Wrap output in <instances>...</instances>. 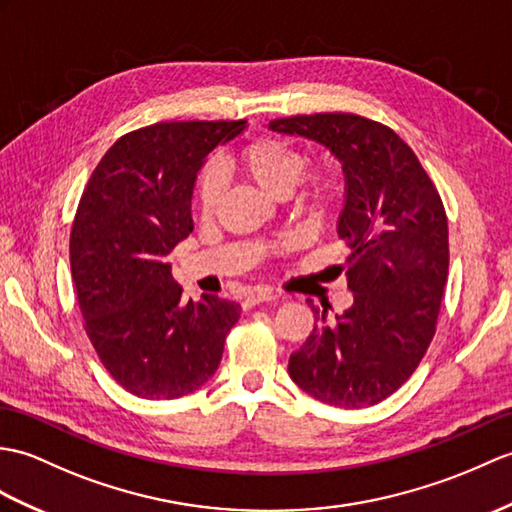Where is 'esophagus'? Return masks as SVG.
<instances>
[{"mask_svg": "<svg viewBox=\"0 0 512 512\" xmlns=\"http://www.w3.org/2000/svg\"><path fill=\"white\" fill-rule=\"evenodd\" d=\"M272 299H275V294H272L270 288H253V290H248V294L244 296L242 305H244V310H248V307H255L259 303H268Z\"/></svg>", "mask_w": 512, "mask_h": 512, "instance_id": "obj_1", "label": "esophagus"}]
</instances>
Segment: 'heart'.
Masks as SVG:
<instances>
[{"label":"heart","mask_w":512,"mask_h":512,"mask_svg":"<svg viewBox=\"0 0 512 512\" xmlns=\"http://www.w3.org/2000/svg\"><path fill=\"white\" fill-rule=\"evenodd\" d=\"M235 165L253 183L275 198L296 194L301 205L323 209L334 192V172L327 163L305 165L303 152L290 141L259 137L237 154ZM220 200V178L213 172L200 174L196 183V207L202 218L216 213Z\"/></svg>","instance_id":"obj_1"}]
</instances>
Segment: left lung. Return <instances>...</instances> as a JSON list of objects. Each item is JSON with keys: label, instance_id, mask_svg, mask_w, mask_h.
<instances>
[{"label": "left lung", "instance_id": "1", "mask_svg": "<svg viewBox=\"0 0 512 512\" xmlns=\"http://www.w3.org/2000/svg\"><path fill=\"white\" fill-rule=\"evenodd\" d=\"M268 126L327 146L347 176L338 235L351 248L344 275L353 305L327 320V310L310 303L316 325L290 355L288 373L329 406H375L417 371L434 338L449 266L443 200L417 154L386 124L314 113Z\"/></svg>", "mask_w": 512, "mask_h": 512}]
</instances>
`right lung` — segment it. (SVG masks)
Listing matches in <instances>:
<instances>
[{"label":"right lung","instance_id":"add662e5","mask_svg":"<svg viewBox=\"0 0 512 512\" xmlns=\"http://www.w3.org/2000/svg\"><path fill=\"white\" fill-rule=\"evenodd\" d=\"M237 122H157L104 154L80 196L69 261L85 331L106 371L141 399H178L216 373L240 305L183 303L165 261L192 233L194 181Z\"/></svg>","mask_w":512,"mask_h":512}]
</instances>
